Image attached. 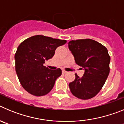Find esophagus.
<instances>
[{
	"mask_svg": "<svg viewBox=\"0 0 124 124\" xmlns=\"http://www.w3.org/2000/svg\"><path fill=\"white\" fill-rule=\"evenodd\" d=\"M62 73H63V74H65V73H67V71H64V70H63V71H62Z\"/></svg>",
	"mask_w": 124,
	"mask_h": 124,
	"instance_id": "34e87169",
	"label": "esophagus"
}]
</instances>
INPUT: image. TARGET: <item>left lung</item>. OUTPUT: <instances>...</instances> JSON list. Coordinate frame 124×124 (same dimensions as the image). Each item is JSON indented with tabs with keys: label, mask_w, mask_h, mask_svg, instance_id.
<instances>
[{
	"label": "left lung",
	"mask_w": 124,
	"mask_h": 124,
	"mask_svg": "<svg viewBox=\"0 0 124 124\" xmlns=\"http://www.w3.org/2000/svg\"><path fill=\"white\" fill-rule=\"evenodd\" d=\"M68 48L76 63L84 71L82 78L75 74V79L69 84L70 91L79 99L93 98L100 91L109 74L110 58L108 51L91 39L71 40Z\"/></svg>",
	"instance_id": "left-lung-1"
}]
</instances>
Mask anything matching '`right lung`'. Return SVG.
<instances>
[{"mask_svg":"<svg viewBox=\"0 0 124 124\" xmlns=\"http://www.w3.org/2000/svg\"><path fill=\"white\" fill-rule=\"evenodd\" d=\"M66 43L64 40L35 35L20 44L15 54V70L25 90L36 96H44L51 91L62 72L60 68L50 70L43 64L54 56L58 47Z\"/></svg>","mask_w":124,"mask_h":124,"instance_id":"obj_1","label":"right lung"}]
</instances>
